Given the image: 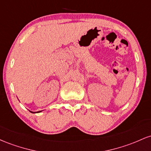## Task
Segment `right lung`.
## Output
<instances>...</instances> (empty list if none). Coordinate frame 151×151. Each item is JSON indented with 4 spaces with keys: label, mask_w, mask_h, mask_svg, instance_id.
<instances>
[{
    "label": "right lung",
    "mask_w": 151,
    "mask_h": 151,
    "mask_svg": "<svg viewBox=\"0 0 151 151\" xmlns=\"http://www.w3.org/2000/svg\"><path fill=\"white\" fill-rule=\"evenodd\" d=\"M30 113H40V112H41V111H38V112H32V111H30Z\"/></svg>",
    "instance_id": "1"
}]
</instances>
